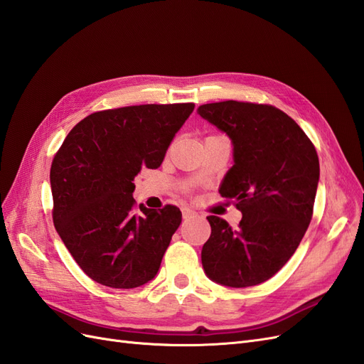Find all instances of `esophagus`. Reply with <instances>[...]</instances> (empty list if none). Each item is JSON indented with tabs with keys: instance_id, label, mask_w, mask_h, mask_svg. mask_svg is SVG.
Segmentation results:
<instances>
[{
	"instance_id": "1",
	"label": "esophagus",
	"mask_w": 364,
	"mask_h": 364,
	"mask_svg": "<svg viewBox=\"0 0 364 364\" xmlns=\"http://www.w3.org/2000/svg\"><path fill=\"white\" fill-rule=\"evenodd\" d=\"M194 211L193 209H190V208H182V215H183V218H191V217H194Z\"/></svg>"
}]
</instances>
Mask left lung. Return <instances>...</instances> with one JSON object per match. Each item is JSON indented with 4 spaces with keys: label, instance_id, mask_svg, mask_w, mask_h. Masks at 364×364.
Instances as JSON below:
<instances>
[{
    "label": "left lung",
    "instance_id": "left-lung-1",
    "mask_svg": "<svg viewBox=\"0 0 364 364\" xmlns=\"http://www.w3.org/2000/svg\"><path fill=\"white\" fill-rule=\"evenodd\" d=\"M197 112L232 139L234 165L220 186L243 218L238 229L206 217L211 237L202 249L205 273L241 289L278 273L311 222L318 183L313 142L281 109L249 102L202 105Z\"/></svg>",
    "mask_w": 364,
    "mask_h": 364
}]
</instances>
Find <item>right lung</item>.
Returning a JSON list of instances; mask_svg holds the SVG:
<instances>
[{"mask_svg":"<svg viewBox=\"0 0 364 364\" xmlns=\"http://www.w3.org/2000/svg\"><path fill=\"white\" fill-rule=\"evenodd\" d=\"M194 103L139 105L94 112L77 123L54 155L53 222L80 269L112 289L156 277L182 222L181 209L159 211L134 199L138 173L158 168Z\"/></svg>","mask_w":364,"mask_h":364,"instance_id":"obj_1","label":"right lung"}]
</instances>
